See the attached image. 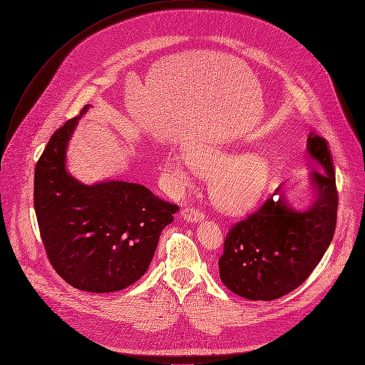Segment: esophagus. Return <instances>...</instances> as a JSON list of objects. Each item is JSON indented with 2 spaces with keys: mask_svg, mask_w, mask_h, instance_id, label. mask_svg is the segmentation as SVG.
<instances>
[{
  "mask_svg": "<svg viewBox=\"0 0 365 365\" xmlns=\"http://www.w3.org/2000/svg\"><path fill=\"white\" fill-rule=\"evenodd\" d=\"M182 215H183V217H185L187 222H200V220L205 219V215H203L199 209L192 207V206L185 207V209L182 210Z\"/></svg>",
  "mask_w": 365,
  "mask_h": 365,
  "instance_id": "esophagus-1",
  "label": "esophagus"
}]
</instances>
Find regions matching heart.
<instances>
[{"label": "heart", "instance_id": "1", "mask_svg": "<svg viewBox=\"0 0 365 365\" xmlns=\"http://www.w3.org/2000/svg\"><path fill=\"white\" fill-rule=\"evenodd\" d=\"M189 159L169 158L168 169L186 185L193 172V165L205 173H212L209 192L213 202L226 210H239L250 206L262 185L265 165L255 153L232 158L219 148H203Z\"/></svg>", "mask_w": 365, "mask_h": 365}]
</instances>
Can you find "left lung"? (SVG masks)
Masks as SVG:
<instances>
[{"instance_id": "obj_1", "label": "left lung", "mask_w": 365, "mask_h": 365, "mask_svg": "<svg viewBox=\"0 0 365 365\" xmlns=\"http://www.w3.org/2000/svg\"><path fill=\"white\" fill-rule=\"evenodd\" d=\"M307 149L324 170L309 173L315 202L298 210L277 187L226 233L219 277L239 297L272 301L289 294L311 275L331 244L338 212L331 152L327 140L314 132Z\"/></svg>"}]
</instances>
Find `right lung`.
I'll list each match as a JSON object with an SVG mask.
<instances>
[{
  "instance_id": "obj_1",
  "label": "right lung",
  "mask_w": 365,
  "mask_h": 365,
  "mask_svg": "<svg viewBox=\"0 0 365 365\" xmlns=\"http://www.w3.org/2000/svg\"><path fill=\"white\" fill-rule=\"evenodd\" d=\"M87 108L53 133L38 159L34 209L56 272L77 289L106 294L125 289L145 275L159 236L179 206L138 183L84 185L67 172L66 150Z\"/></svg>"
}]
</instances>
